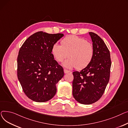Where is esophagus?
<instances>
[{
  "label": "esophagus",
  "instance_id": "1",
  "mask_svg": "<svg viewBox=\"0 0 128 128\" xmlns=\"http://www.w3.org/2000/svg\"><path fill=\"white\" fill-rule=\"evenodd\" d=\"M69 72H70V71H69L67 70H66V69H64V73L65 74L68 73H69Z\"/></svg>",
  "mask_w": 128,
  "mask_h": 128
}]
</instances>
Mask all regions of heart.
Listing matches in <instances>:
<instances>
[{"label":"heart","instance_id":"b5f03b06","mask_svg":"<svg viewBox=\"0 0 128 128\" xmlns=\"http://www.w3.org/2000/svg\"><path fill=\"white\" fill-rule=\"evenodd\" d=\"M62 45L55 43L52 46V52L58 62H61L68 56L62 65L66 68L76 67L81 70L87 67L94 57L92 45L85 39L76 36H68L62 41Z\"/></svg>","mask_w":128,"mask_h":128}]
</instances>
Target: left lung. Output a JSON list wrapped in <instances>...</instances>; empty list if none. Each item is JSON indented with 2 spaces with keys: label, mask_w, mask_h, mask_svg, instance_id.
I'll return each instance as SVG.
<instances>
[{
  "label": "left lung",
  "mask_w": 128,
  "mask_h": 128,
  "mask_svg": "<svg viewBox=\"0 0 128 128\" xmlns=\"http://www.w3.org/2000/svg\"><path fill=\"white\" fill-rule=\"evenodd\" d=\"M94 50L91 62L80 72H73L72 94L82 104H91L99 100L108 84L111 60L106 43L96 34L90 32Z\"/></svg>",
  "instance_id": "1"
}]
</instances>
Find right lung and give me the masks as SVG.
<instances>
[{
  "mask_svg": "<svg viewBox=\"0 0 128 128\" xmlns=\"http://www.w3.org/2000/svg\"><path fill=\"white\" fill-rule=\"evenodd\" d=\"M62 34L37 32L24 42L18 57V78L30 99L44 102L55 95L56 84L64 76L62 67L52 54L53 45Z\"/></svg>",
  "mask_w": 128,
  "mask_h": 128,
  "instance_id": "add662e5",
  "label": "right lung"
}]
</instances>
